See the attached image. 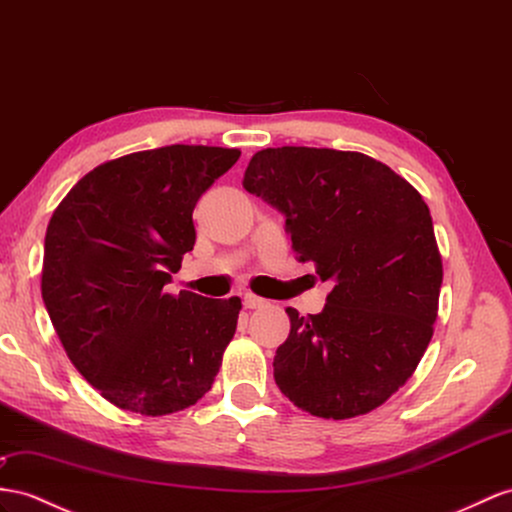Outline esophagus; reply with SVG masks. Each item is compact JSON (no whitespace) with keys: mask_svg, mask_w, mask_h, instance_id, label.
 <instances>
[{"mask_svg":"<svg viewBox=\"0 0 512 512\" xmlns=\"http://www.w3.org/2000/svg\"><path fill=\"white\" fill-rule=\"evenodd\" d=\"M242 305H244L246 309H259V307H264V305H266V300H264V298H259V296H255V294H244V298H242Z\"/></svg>","mask_w":512,"mask_h":512,"instance_id":"esophagus-1","label":"esophagus"}]
</instances>
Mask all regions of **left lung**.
I'll use <instances>...</instances> for the list:
<instances>
[{"mask_svg": "<svg viewBox=\"0 0 512 512\" xmlns=\"http://www.w3.org/2000/svg\"><path fill=\"white\" fill-rule=\"evenodd\" d=\"M242 186L335 283L320 313L285 309L274 381L311 415L370 413L409 381L437 320L443 266L422 194L374 157L313 147L257 151Z\"/></svg>", "mask_w": 512, "mask_h": 512, "instance_id": "8db88e82", "label": "left lung"}]
</instances>
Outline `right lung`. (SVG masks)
<instances>
[{
	"label": "right lung",
	"mask_w": 512,
	"mask_h": 512,
	"mask_svg": "<svg viewBox=\"0 0 512 512\" xmlns=\"http://www.w3.org/2000/svg\"><path fill=\"white\" fill-rule=\"evenodd\" d=\"M238 149L170 144L97 166L49 220L43 303L71 363L103 398L168 415L212 389L242 303L166 294L192 251V212Z\"/></svg>",
	"instance_id": "right-lung-1"
}]
</instances>
